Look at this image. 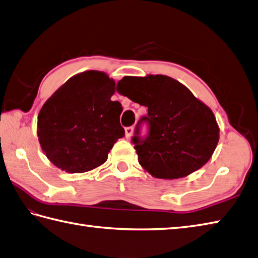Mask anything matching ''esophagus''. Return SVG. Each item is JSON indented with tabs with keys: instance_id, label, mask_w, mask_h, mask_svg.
Here are the masks:
<instances>
[{
	"instance_id": "34e87169",
	"label": "esophagus",
	"mask_w": 258,
	"mask_h": 258,
	"mask_svg": "<svg viewBox=\"0 0 258 258\" xmlns=\"http://www.w3.org/2000/svg\"><path fill=\"white\" fill-rule=\"evenodd\" d=\"M133 131H134V128L132 127V126H130V127H126V128H125V135H126V138L130 139L131 136H132V134H133Z\"/></svg>"
}]
</instances>
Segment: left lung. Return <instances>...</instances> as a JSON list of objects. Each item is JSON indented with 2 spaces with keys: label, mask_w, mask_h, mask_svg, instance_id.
<instances>
[{
  "label": "left lung",
  "mask_w": 258,
  "mask_h": 258,
  "mask_svg": "<svg viewBox=\"0 0 258 258\" xmlns=\"http://www.w3.org/2000/svg\"><path fill=\"white\" fill-rule=\"evenodd\" d=\"M124 96L147 107L132 138L139 162L153 176L174 179L187 176L210 160L220 139L212 109L179 82L166 75L125 76ZM146 122L149 133L139 136Z\"/></svg>",
  "instance_id": "8db88e82"
}]
</instances>
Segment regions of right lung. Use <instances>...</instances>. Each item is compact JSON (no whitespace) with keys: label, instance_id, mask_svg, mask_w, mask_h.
I'll return each mask as SVG.
<instances>
[{"label":"right lung","instance_id":"add662e5","mask_svg":"<svg viewBox=\"0 0 258 258\" xmlns=\"http://www.w3.org/2000/svg\"><path fill=\"white\" fill-rule=\"evenodd\" d=\"M115 82L98 71L71 78L48 98L37 117L42 150L54 165L68 173H84L107 160L123 138V108L111 101Z\"/></svg>","mask_w":258,"mask_h":258}]
</instances>
